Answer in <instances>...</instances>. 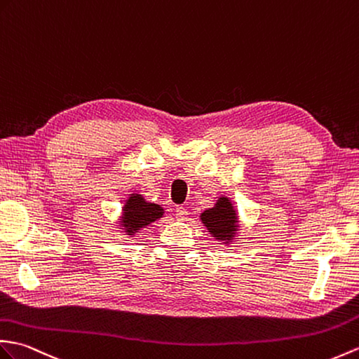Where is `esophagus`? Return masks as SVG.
Wrapping results in <instances>:
<instances>
[{
	"mask_svg": "<svg viewBox=\"0 0 359 359\" xmlns=\"http://www.w3.org/2000/svg\"><path fill=\"white\" fill-rule=\"evenodd\" d=\"M187 215H188V210H187L185 206H177L176 208V217H177V220H185Z\"/></svg>",
	"mask_w": 359,
	"mask_h": 359,
	"instance_id": "34e87169",
	"label": "esophagus"
}]
</instances>
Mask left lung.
Wrapping results in <instances>:
<instances>
[{"label":"left lung","mask_w":359,"mask_h":359,"mask_svg":"<svg viewBox=\"0 0 359 359\" xmlns=\"http://www.w3.org/2000/svg\"><path fill=\"white\" fill-rule=\"evenodd\" d=\"M203 226L208 232L223 245H231L236 241L238 231V215L231 200L224 196H220L212 208L200 214Z\"/></svg>","instance_id":"obj_1"}]
</instances>
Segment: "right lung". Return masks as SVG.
Returning a JSON list of instances; mask_svg holds the SVG:
<instances>
[{
	"mask_svg": "<svg viewBox=\"0 0 359 359\" xmlns=\"http://www.w3.org/2000/svg\"><path fill=\"white\" fill-rule=\"evenodd\" d=\"M163 208L157 203L147 202L142 194L133 193L125 200L119 219V229H123L125 236L135 237L140 229L147 228L149 223L163 217Z\"/></svg>",
	"mask_w": 359,
	"mask_h": 359,
	"instance_id": "1",
	"label": "right lung"
}]
</instances>
